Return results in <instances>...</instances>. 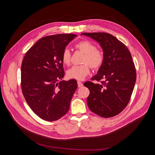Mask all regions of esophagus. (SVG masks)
Segmentation results:
<instances>
[{"mask_svg":"<svg viewBox=\"0 0 155 155\" xmlns=\"http://www.w3.org/2000/svg\"><path fill=\"white\" fill-rule=\"evenodd\" d=\"M83 83L81 81H78V87H83Z\"/></svg>","mask_w":155,"mask_h":155,"instance_id":"esophagus-1","label":"esophagus"}]
</instances>
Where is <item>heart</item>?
<instances>
[{"label": "heart", "mask_w": 155, "mask_h": 155, "mask_svg": "<svg viewBox=\"0 0 155 155\" xmlns=\"http://www.w3.org/2000/svg\"><path fill=\"white\" fill-rule=\"evenodd\" d=\"M76 48L85 54L81 65H74L67 71V76L69 78L77 80H83L90 73V66L94 69L100 68L104 62V56L102 51L96 49L95 45L91 42L83 41L76 45ZM62 61L64 64H69L71 59V54L68 48H65L61 56Z\"/></svg>", "instance_id": "heart-1"}]
</instances>
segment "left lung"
<instances>
[{"instance_id": "1", "label": "left lung", "mask_w": 155, "mask_h": 155, "mask_svg": "<svg viewBox=\"0 0 155 155\" xmlns=\"http://www.w3.org/2000/svg\"><path fill=\"white\" fill-rule=\"evenodd\" d=\"M100 44L104 62L97 74L84 85L90 91L87 105L92 112L104 118H110L127 105L134 89L137 74L133 58L127 46L108 33H83Z\"/></svg>"}]
</instances>
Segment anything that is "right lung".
<instances>
[{
	"instance_id": "right-lung-1",
	"label": "right lung",
	"mask_w": 155,
	"mask_h": 155,
	"mask_svg": "<svg viewBox=\"0 0 155 155\" xmlns=\"http://www.w3.org/2000/svg\"><path fill=\"white\" fill-rule=\"evenodd\" d=\"M76 36L69 34L44 37L27 51L23 59L22 94L33 112L45 121L58 120L66 114L77 89L76 79L61 81L64 75L63 51Z\"/></svg>"
}]
</instances>
